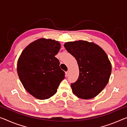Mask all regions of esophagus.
Returning <instances> with one entry per match:
<instances>
[{"instance_id": "obj_1", "label": "esophagus", "mask_w": 127, "mask_h": 127, "mask_svg": "<svg viewBox=\"0 0 127 127\" xmlns=\"http://www.w3.org/2000/svg\"><path fill=\"white\" fill-rule=\"evenodd\" d=\"M69 71L65 72V75H66V77H67V76L69 75Z\"/></svg>"}]
</instances>
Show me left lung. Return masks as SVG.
Instances as JSON below:
<instances>
[{
  "label": "left lung",
  "instance_id": "8db88e82",
  "mask_svg": "<svg viewBox=\"0 0 127 127\" xmlns=\"http://www.w3.org/2000/svg\"><path fill=\"white\" fill-rule=\"evenodd\" d=\"M64 46L75 57L79 67L78 78L71 84L73 93L83 99L97 96L108 83L112 70L106 53L99 45L87 41L67 42Z\"/></svg>",
  "mask_w": 127,
  "mask_h": 127
}]
</instances>
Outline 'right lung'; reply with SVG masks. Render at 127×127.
<instances>
[{
	"label": "right lung",
	"mask_w": 127,
	"mask_h": 127,
	"mask_svg": "<svg viewBox=\"0 0 127 127\" xmlns=\"http://www.w3.org/2000/svg\"><path fill=\"white\" fill-rule=\"evenodd\" d=\"M61 48L59 41L39 38L25 48L19 57L17 71L25 89L36 98L47 99L57 93L65 72L55 56Z\"/></svg>",
	"instance_id": "add662e5"
}]
</instances>
